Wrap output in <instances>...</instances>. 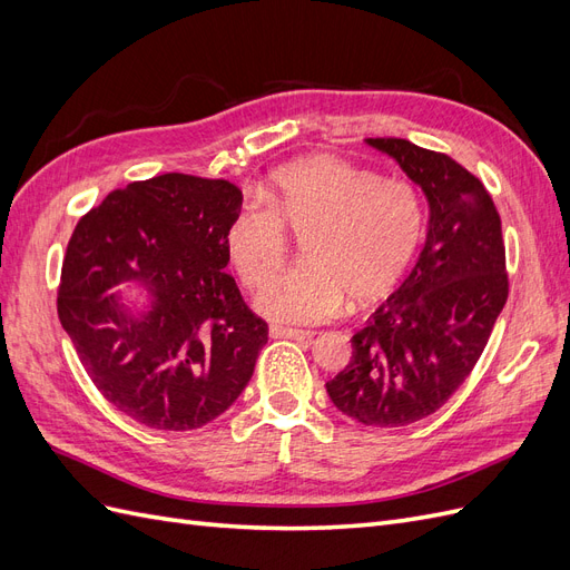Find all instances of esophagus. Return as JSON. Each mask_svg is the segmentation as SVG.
<instances>
[{
    "label": "esophagus",
    "instance_id": "34e87169",
    "mask_svg": "<svg viewBox=\"0 0 570 570\" xmlns=\"http://www.w3.org/2000/svg\"><path fill=\"white\" fill-rule=\"evenodd\" d=\"M268 333L275 340H299V342H304V340L314 337L308 331H297V327H285V325H271Z\"/></svg>",
    "mask_w": 570,
    "mask_h": 570
}]
</instances>
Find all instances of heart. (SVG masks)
I'll return each mask as SVG.
<instances>
[{"label":"heart","instance_id":"1","mask_svg":"<svg viewBox=\"0 0 570 570\" xmlns=\"http://www.w3.org/2000/svg\"><path fill=\"white\" fill-rule=\"evenodd\" d=\"M425 226V202L411 180L312 157L271 174L230 218L226 245L239 281L256 287L282 265L286 233L304 234L305 262L264 285L256 308L308 325L333 318L347 299H385L419 258Z\"/></svg>","mask_w":570,"mask_h":570}]
</instances>
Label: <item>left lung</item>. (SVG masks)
<instances>
[{
    "mask_svg": "<svg viewBox=\"0 0 570 570\" xmlns=\"http://www.w3.org/2000/svg\"><path fill=\"white\" fill-rule=\"evenodd\" d=\"M421 185L425 247L409 278L352 337V358L325 383L364 425L402 428L435 413L485 350L509 297L502 218L471 170L402 137H368Z\"/></svg>",
    "mask_w": 570,
    "mask_h": 570,
    "instance_id": "obj_1",
    "label": "left lung"
}]
</instances>
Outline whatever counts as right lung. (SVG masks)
Wrapping results in <instances>:
<instances>
[{
    "label": "right lung",
    "instance_id": "right-lung-1",
    "mask_svg": "<svg viewBox=\"0 0 570 570\" xmlns=\"http://www.w3.org/2000/svg\"><path fill=\"white\" fill-rule=\"evenodd\" d=\"M239 206L228 180L164 174L114 189L68 239L59 321L99 394L147 428L183 433L220 416L268 342L226 273ZM124 279L153 292L140 320L108 295Z\"/></svg>",
    "mask_w": 570,
    "mask_h": 570
}]
</instances>
